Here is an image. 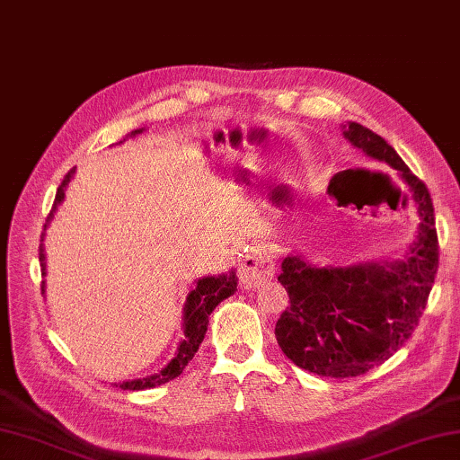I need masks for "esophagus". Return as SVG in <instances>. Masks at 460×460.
<instances>
[{
  "label": "esophagus",
  "instance_id": "obj_1",
  "mask_svg": "<svg viewBox=\"0 0 460 460\" xmlns=\"http://www.w3.org/2000/svg\"><path fill=\"white\" fill-rule=\"evenodd\" d=\"M275 275V257L267 247L251 245L245 249V257L241 262V280L247 287H259Z\"/></svg>",
  "mask_w": 460,
  "mask_h": 460
}]
</instances>
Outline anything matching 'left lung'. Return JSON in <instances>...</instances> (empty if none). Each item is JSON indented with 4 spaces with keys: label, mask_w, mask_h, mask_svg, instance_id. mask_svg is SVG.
<instances>
[{
    "label": "left lung",
    "mask_w": 460,
    "mask_h": 460,
    "mask_svg": "<svg viewBox=\"0 0 460 460\" xmlns=\"http://www.w3.org/2000/svg\"><path fill=\"white\" fill-rule=\"evenodd\" d=\"M346 138L402 173L417 203L419 235L405 261L364 267H316L290 255L280 285L288 292L275 336L285 356L322 377H358L381 366L411 338L438 269L431 193L379 134L349 122ZM332 188V183H330Z\"/></svg>",
    "instance_id": "obj_1"
}]
</instances>
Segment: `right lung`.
I'll return each mask as SVG.
<instances>
[{
  "label": "right lung",
  "mask_w": 460,
  "mask_h": 460,
  "mask_svg": "<svg viewBox=\"0 0 460 460\" xmlns=\"http://www.w3.org/2000/svg\"><path fill=\"white\" fill-rule=\"evenodd\" d=\"M142 130H136L134 134H138ZM75 170L68 172L61 185H58L57 195H55V203H53V209L51 213L47 215V221L53 217V211L58 203L63 201L65 198V188L66 183L71 181V175ZM47 227V225H45ZM39 261H41V267H43V275H45V255H43V245H39ZM45 290V288H41ZM237 290V279H235V272H231V275H223V277H208V279H201L198 282V287H195L190 296L188 302H185V316H183V334L185 340L180 344L178 348V354L170 361L168 366H165L160 374L150 376L146 379H136V381H124L119 387L122 389H150L155 385H162V384H168V381L178 377L181 371L185 369V366L190 364V359L195 356V351L199 349V344L203 341L205 332H208V324H209V314L215 310V306L223 302L225 298H229L231 295H235Z\"/></svg>",
  "instance_id": "add662e5"
}]
</instances>
